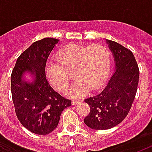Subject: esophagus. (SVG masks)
Returning <instances> with one entry per match:
<instances>
[{"instance_id":"1","label":"esophagus","mask_w":152,"mask_h":152,"mask_svg":"<svg viewBox=\"0 0 152 152\" xmlns=\"http://www.w3.org/2000/svg\"><path fill=\"white\" fill-rule=\"evenodd\" d=\"M80 102H82L81 99H74V100H72V104L73 105H76V104H78Z\"/></svg>"}]
</instances>
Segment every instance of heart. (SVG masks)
<instances>
[{"mask_svg": "<svg viewBox=\"0 0 152 152\" xmlns=\"http://www.w3.org/2000/svg\"><path fill=\"white\" fill-rule=\"evenodd\" d=\"M57 64L46 67V77L50 84L60 91H65L72 81L70 73L73 72L76 81L72 94L80 96L90 88L97 89L108 77L112 55L110 50L102 45L86 46L72 44L61 48L55 54Z\"/></svg>", "mask_w": 152, "mask_h": 152, "instance_id": "1", "label": "heart"}]
</instances>
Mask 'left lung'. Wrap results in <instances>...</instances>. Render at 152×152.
Instances as JSON below:
<instances>
[{"mask_svg": "<svg viewBox=\"0 0 152 152\" xmlns=\"http://www.w3.org/2000/svg\"><path fill=\"white\" fill-rule=\"evenodd\" d=\"M115 61V71L102 92L85 99L90 107L85 124L93 129L115 127L127 116L137 93L139 68L130 50L107 40Z\"/></svg>", "mask_w": 152, "mask_h": 152, "instance_id": "left-lung-1", "label": "left lung"}]
</instances>
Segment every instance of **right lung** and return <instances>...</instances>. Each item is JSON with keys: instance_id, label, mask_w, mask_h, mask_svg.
<instances>
[{"instance_id": "add662e5", "label": "right lung", "mask_w": 152, "mask_h": 152, "mask_svg": "<svg viewBox=\"0 0 152 152\" xmlns=\"http://www.w3.org/2000/svg\"><path fill=\"white\" fill-rule=\"evenodd\" d=\"M58 42L55 38L35 41L16 61L11 73V94L18 120L27 129L38 135L54 130L63 110L72 106L50 86L45 76L48 57ZM34 74V83L28 84L21 78L25 71Z\"/></svg>"}]
</instances>
